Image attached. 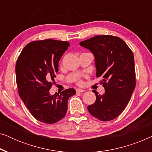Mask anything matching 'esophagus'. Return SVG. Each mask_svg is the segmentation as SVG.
<instances>
[{"instance_id": "obj_1", "label": "esophagus", "mask_w": 152, "mask_h": 152, "mask_svg": "<svg viewBox=\"0 0 152 152\" xmlns=\"http://www.w3.org/2000/svg\"><path fill=\"white\" fill-rule=\"evenodd\" d=\"M85 90L84 89H81V88H77L76 89V92L77 93H82V92H84Z\"/></svg>"}]
</instances>
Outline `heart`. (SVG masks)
<instances>
[{"label": "heart", "mask_w": 152, "mask_h": 152, "mask_svg": "<svg viewBox=\"0 0 152 152\" xmlns=\"http://www.w3.org/2000/svg\"><path fill=\"white\" fill-rule=\"evenodd\" d=\"M81 83H82V82H80V84H81Z\"/></svg>", "instance_id": "obj_1"}]
</instances>
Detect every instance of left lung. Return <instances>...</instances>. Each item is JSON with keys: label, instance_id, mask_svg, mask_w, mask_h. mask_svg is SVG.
I'll return each instance as SVG.
<instances>
[{"label": "left lung", "instance_id": "obj_1", "mask_svg": "<svg viewBox=\"0 0 152 152\" xmlns=\"http://www.w3.org/2000/svg\"><path fill=\"white\" fill-rule=\"evenodd\" d=\"M80 45L93 53L96 76L102 79L105 90L102 95L93 91L96 100L88 111L102 121L115 119L125 109L136 86L134 54L122 39L111 35L95 36Z\"/></svg>", "mask_w": 152, "mask_h": 152}]
</instances>
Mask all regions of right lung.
Returning <instances> with one entry per match:
<instances>
[{
	"instance_id": "obj_1",
	"label": "right lung",
	"mask_w": 152,
	"mask_h": 152,
	"mask_svg": "<svg viewBox=\"0 0 152 152\" xmlns=\"http://www.w3.org/2000/svg\"><path fill=\"white\" fill-rule=\"evenodd\" d=\"M70 46L68 41L45 39L29 43L16 64L18 94L33 117L44 123L54 124L66 115L68 99L76 93L74 88L51 95L49 91L59 71L60 59Z\"/></svg>"
}]
</instances>
